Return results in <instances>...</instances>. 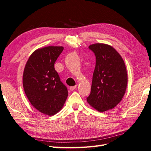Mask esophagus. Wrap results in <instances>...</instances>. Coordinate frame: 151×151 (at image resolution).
Listing matches in <instances>:
<instances>
[{"label":"esophagus","mask_w":151,"mask_h":151,"mask_svg":"<svg viewBox=\"0 0 151 151\" xmlns=\"http://www.w3.org/2000/svg\"><path fill=\"white\" fill-rule=\"evenodd\" d=\"M76 87H77V85L73 86H70V90H71V91H73V90H75V89L76 88Z\"/></svg>","instance_id":"34e87169"}]
</instances>
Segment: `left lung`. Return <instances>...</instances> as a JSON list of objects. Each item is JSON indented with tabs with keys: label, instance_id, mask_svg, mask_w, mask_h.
Returning a JSON list of instances; mask_svg holds the SVG:
<instances>
[{
	"label": "left lung",
	"instance_id": "left-lung-1",
	"mask_svg": "<svg viewBox=\"0 0 151 151\" xmlns=\"http://www.w3.org/2000/svg\"><path fill=\"white\" fill-rule=\"evenodd\" d=\"M96 55L91 92L86 101L99 112L112 109L122 101L127 86L125 64L112 46L103 43L89 46Z\"/></svg>",
	"mask_w": 151,
	"mask_h": 151
}]
</instances>
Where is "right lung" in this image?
I'll use <instances>...</instances> for the list:
<instances>
[{
	"label": "right lung",
	"mask_w": 151,
	"mask_h": 151,
	"mask_svg": "<svg viewBox=\"0 0 151 151\" xmlns=\"http://www.w3.org/2000/svg\"><path fill=\"white\" fill-rule=\"evenodd\" d=\"M63 49V46H50L36 50L29 56L23 72V87L29 101L48 116L61 110L68 97L67 88L54 68Z\"/></svg>",
	"instance_id": "right-lung-1"
}]
</instances>
